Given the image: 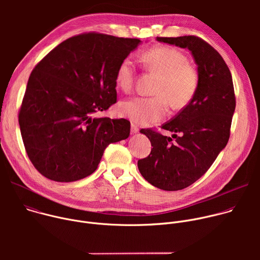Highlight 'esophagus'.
I'll list each match as a JSON object with an SVG mask.
<instances>
[{"label":"esophagus","mask_w":260,"mask_h":260,"mask_svg":"<svg viewBox=\"0 0 260 260\" xmlns=\"http://www.w3.org/2000/svg\"><path fill=\"white\" fill-rule=\"evenodd\" d=\"M131 131H132V134H137V133H139V127H138L136 124L132 123V125H131Z\"/></svg>","instance_id":"1"}]
</instances>
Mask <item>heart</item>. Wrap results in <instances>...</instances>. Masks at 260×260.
<instances>
[{
  "label": "heart",
  "instance_id": "heart-1",
  "mask_svg": "<svg viewBox=\"0 0 260 260\" xmlns=\"http://www.w3.org/2000/svg\"><path fill=\"white\" fill-rule=\"evenodd\" d=\"M142 61L148 71L160 76L153 98L135 96L122 102L120 114L139 125H149L168 115V102L174 109L186 107L196 94L199 76L196 69L181 50L158 46L146 51ZM136 64L131 57L123 58L117 67L115 81L120 89L128 91L134 85Z\"/></svg>",
  "mask_w": 260,
  "mask_h": 260
}]
</instances>
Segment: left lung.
<instances>
[{
    "mask_svg": "<svg viewBox=\"0 0 260 260\" xmlns=\"http://www.w3.org/2000/svg\"><path fill=\"white\" fill-rule=\"evenodd\" d=\"M156 41L187 48L198 66L196 94L186 107L161 126L174 133L172 138L151 129L140 131L153 147L149 156L138 161L141 175L159 189L175 191L199 180L225 148L236 98L229 67L207 42L194 36L157 37Z\"/></svg>",
    "mask_w": 260,
    "mask_h": 260,
    "instance_id": "1",
    "label": "left lung"
}]
</instances>
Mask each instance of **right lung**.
Here are the masks:
<instances>
[{
	"label": "right lung",
	"mask_w": 260,
	"mask_h": 260,
	"mask_svg": "<svg viewBox=\"0 0 260 260\" xmlns=\"http://www.w3.org/2000/svg\"><path fill=\"white\" fill-rule=\"evenodd\" d=\"M141 43L88 32L63 41L35 67L18 122L27 156L43 176L83 179L109 144L128 138V120L94 114L116 103L117 67Z\"/></svg>",
	"instance_id": "obj_1"
}]
</instances>
